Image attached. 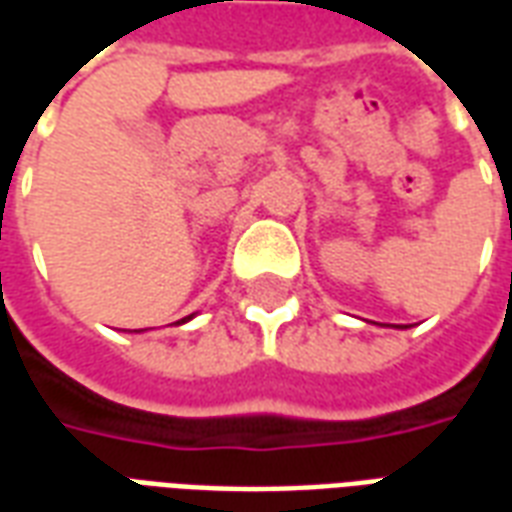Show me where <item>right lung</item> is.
<instances>
[{
    "mask_svg": "<svg viewBox=\"0 0 512 512\" xmlns=\"http://www.w3.org/2000/svg\"><path fill=\"white\" fill-rule=\"evenodd\" d=\"M191 318H194V315H189V318H183V321H178V326H180V323H186V321H191ZM136 332H145V329H136Z\"/></svg>",
    "mask_w": 512,
    "mask_h": 512,
    "instance_id": "1",
    "label": "right lung"
}]
</instances>
